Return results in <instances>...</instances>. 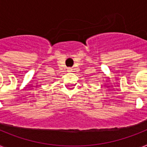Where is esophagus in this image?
Here are the masks:
<instances>
[{"label": "esophagus", "mask_w": 147, "mask_h": 147, "mask_svg": "<svg viewBox=\"0 0 147 147\" xmlns=\"http://www.w3.org/2000/svg\"><path fill=\"white\" fill-rule=\"evenodd\" d=\"M67 70H68V71H71V70H72V69H71V68H68Z\"/></svg>", "instance_id": "esophagus-1"}]
</instances>
